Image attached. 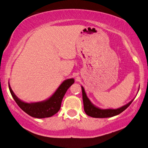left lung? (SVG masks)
Here are the masks:
<instances>
[{
	"label": "left lung",
	"instance_id": "8db88e82",
	"mask_svg": "<svg viewBox=\"0 0 148 148\" xmlns=\"http://www.w3.org/2000/svg\"><path fill=\"white\" fill-rule=\"evenodd\" d=\"M140 88V87H139ZM82 98H83L84 111L87 116H91L95 118H106V117H111L115 116H117L123 112L129 106V105L132 103L134 99L130 101L129 103L124 105L121 107L117 109H102L97 107L92 103L89 99L87 97L86 92L83 86H82ZM139 91V89H138Z\"/></svg>",
	"mask_w": 148,
	"mask_h": 148
}]
</instances>
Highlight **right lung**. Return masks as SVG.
<instances>
[{
  "label": "right lung",
  "mask_w": 148,
  "mask_h": 148,
  "mask_svg": "<svg viewBox=\"0 0 148 148\" xmlns=\"http://www.w3.org/2000/svg\"><path fill=\"white\" fill-rule=\"evenodd\" d=\"M74 83V78L65 79L49 98L43 101L30 103L19 99L12 91L10 83L8 85L12 96L20 108L29 116L35 118H46L53 116L59 112L61 106L62 100L67 89Z\"/></svg>",
  "instance_id": "1"
}]
</instances>
